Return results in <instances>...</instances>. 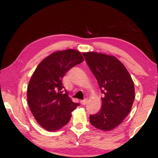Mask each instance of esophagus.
<instances>
[{
    "label": "esophagus",
    "instance_id": "34e87169",
    "mask_svg": "<svg viewBox=\"0 0 158 158\" xmlns=\"http://www.w3.org/2000/svg\"><path fill=\"white\" fill-rule=\"evenodd\" d=\"M87 102H88L87 99H85V100H81V101H80V103H81L82 105H86Z\"/></svg>",
    "mask_w": 158,
    "mask_h": 158
}]
</instances>
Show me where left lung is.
I'll use <instances>...</instances> for the list:
<instances>
[{
	"label": "left lung",
	"instance_id": "8db88e82",
	"mask_svg": "<svg viewBox=\"0 0 158 158\" xmlns=\"http://www.w3.org/2000/svg\"><path fill=\"white\" fill-rule=\"evenodd\" d=\"M83 55L104 94L101 109L90 115V122L99 130H111L123 121L132 109L134 82L123 64L114 56L93 52Z\"/></svg>",
	"mask_w": 158,
	"mask_h": 158
}]
</instances>
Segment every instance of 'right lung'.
Wrapping results in <instances>:
<instances>
[{"instance_id":"1","label":"right lung","mask_w":158,"mask_h":158,"mask_svg":"<svg viewBox=\"0 0 158 158\" xmlns=\"http://www.w3.org/2000/svg\"><path fill=\"white\" fill-rule=\"evenodd\" d=\"M79 51H58L42 60L28 83L27 100L35 119L47 131H56L68 123L74 103L64 89L62 79L69 69L82 63Z\"/></svg>"}]
</instances>
